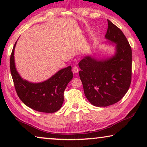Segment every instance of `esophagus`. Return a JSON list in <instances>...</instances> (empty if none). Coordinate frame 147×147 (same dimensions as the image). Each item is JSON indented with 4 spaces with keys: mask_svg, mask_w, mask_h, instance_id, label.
Listing matches in <instances>:
<instances>
[{
    "mask_svg": "<svg viewBox=\"0 0 147 147\" xmlns=\"http://www.w3.org/2000/svg\"><path fill=\"white\" fill-rule=\"evenodd\" d=\"M72 71H73V73H74V74H78L79 71H80V69L78 68V66H76V65H75V66L73 67V69H72Z\"/></svg>",
    "mask_w": 147,
    "mask_h": 147,
    "instance_id": "obj_1",
    "label": "esophagus"
}]
</instances>
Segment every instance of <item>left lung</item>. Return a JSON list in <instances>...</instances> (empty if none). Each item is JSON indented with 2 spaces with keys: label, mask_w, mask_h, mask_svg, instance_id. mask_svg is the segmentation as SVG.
Returning a JSON list of instances; mask_svg holds the SVG:
<instances>
[{
  "label": "left lung",
  "mask_w": 147,
  "mask_h": 147,
  "mask_svg": "<svg viewBox=\"0 0 147 147\" xmlns=\"http://www.w3.org/2000/svg\"><path fill=\"white\" fill-rule=\"evenodd\" d=\"M107 22L105 38L115 43V56L104 60L86 56L79 62L85 95L96 107H107L120 101L131 82V46L123 32L110 20Z\"/></svg>",
  "instance_id": "obj_1"
}]
</instances>
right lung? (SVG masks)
Returning a JSON list of instances; mask_svg holds the SVG:
<instances>
[{
	"mask_svg": "<svg viewBox=\"0 0 147 147\" xmlns=\"http://www.w3.org/2000/svg\"><path fill=\"white\" fill-rule=\"evenodd\" d=\"M16 44V42L10 55V68L19 98L28 107L37 111H58L62 106L65 88L73 78L71 67L68 66L59 70L44 82L38 84L28 82L23 80L16 69L14 58Z\"/></svg>",
	"mask_w": 147,
	"mask_h": 147,
	"instance_id": "right-lung-1",
	"label": "right lung"
}]
</instances>
